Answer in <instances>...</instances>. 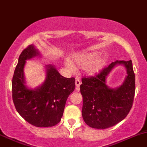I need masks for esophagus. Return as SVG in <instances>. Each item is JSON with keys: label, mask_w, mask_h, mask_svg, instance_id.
Returning a JSON list of instances; mask_svg holds the SVG:
<instances>
[{"label": "esophagus", "mask_w": 147, "mask_h": 147, "mask_svg": "<svg viewBox=\"0 0 147 147\" xmlns=\"http://www.w3.org/2000/svg\"><path fill=\"white\" fill-rule=\"evenodd\" d=\"M76 90L79 91L80 90V86L81 84V82H80V80L79 78H76Z\"/></svg>", "instance_id": "1"}]
</instances>
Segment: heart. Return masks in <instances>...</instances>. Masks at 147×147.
<instances>
[{"label": "heart", "mask_w": 147, "mask_h": 147, "mask_svg": "<svg viewBox=\"0 0 147 147\" xmlns=\"http://www.w3.org/2000/svg\"><path fill=\"white\" fill-rule=\"evenodd\" d=\"M98 55L99 54L97 53H85V54L76 57L74 58V61L79 67H83L86 64L90 63L86 67V71L90 75H94L96 74H98L102 70L106 62V60L104 58H99L96 60ZM64 64L69 70L73 71L74 69L73 63L69 59H66Z\"/></svg>", "instance_id": "1"}]
</instances>
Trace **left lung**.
<instances>
[{"label":"left lung","mask_w":147,"mask_h":147,"mask_svg":"<svg viewBox=\"0 0 147 147\" xmlns=\"http://www.w3.org/2000/svg\"><path fill=\"white\" fill-rule=\"evenodd\" d=\"M126 67L127 76L121 86L109 88L105 79L116 65ZM80 90L83 96L82 116L92 128L106 129L121 122L132 108L135 92V77L132 61H116L95 76L83 77Z\"/></svg>","instance_id":"left-lung-1"}]
</instances>
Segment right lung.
<instances>
[{
    "label": "right lung",
    "instance_id": "obj_1",
    "mask_svg": "<svg viewBox=\"0 0 147 147\" xmlns=\"http://www.w3.org/2000/svg\"><path fill=\"white\" fill-rule=\"evenodd\" d=\"M40 57L34 45L22 52L12 81V100L17 111L36 127H52L61 121L68 97L75 89V78L62 76L53 65H47L46 78L35 89L25 85L24 68L26 60Z\"/></svg>",
    "mask_w": 147,
    "mask_h": 147
}]
</instances>
